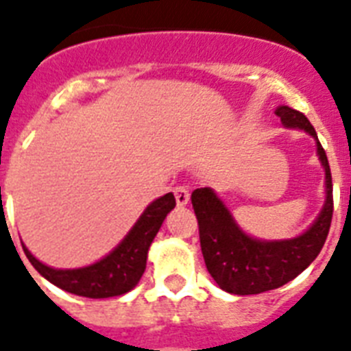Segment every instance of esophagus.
I'll use <instances>...</instances> for the list:
<instances>
[{"mask_svg": "<svg viewBox=\"0 0 351 351\" xmlns=\"http://www.w3.org/2000/svg\"><path fill=\"white\" fill-rule=\"evenodd\" d=\"M173 193H175L176 204H178V206H186V204L189 202V187L187 186H176L175 189H173Z\"/></svg>", "mask_w": 351, "mask_h": 351, "instance_id": "obj_1", "label": "esophagus"}]
</instances>
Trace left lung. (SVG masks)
<instances>
[{"mask_svg": "<svg viewBox=\"0 0 351 351\" xmlns=\"http://www.w3.org/2000/svg\"><path fill=\"white\" fill-rule=\"evenodd\" d=\"M286 127L304 129L317 140V132L302 112L291 107L275 111ZM317 153L326 171V204L310 230L297 239L262 242L239 230L209 187L195 189L191 204L198 220L200 247L209 275L224 291L234 295H256L277 289L302 273L321 253L333 217V184L328 156L317 140Z\"/></svg>", "mask_w": 351, "mask_h": 351, "instance_id": "left-lung-1", "label": "left lung"}]
</instances>
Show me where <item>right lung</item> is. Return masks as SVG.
<instances>
[{
  "label": "right lung",
  "instance_id": "right-lung-1",
  "mask_svg": "<svg viewBox=\"0 0 351 351\" xmlns=\"http://www.w3.org/2000/svg\"><path fill=\"white\" fill-rule=\"evenodd\" d=\"M175 206L176 200L173 193H167L158 200H154L143 211L134 228L121 240L117 250L93 266L80 267V269H54L36 261L27 247H23V251L40 275L69 293L89 297V299L118 297L134 288L142 278L149 245L158 233L167 213Z\"/></svg>",
  "mask_w": 351,
  "mask_h": 351
}]
</instances>
